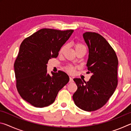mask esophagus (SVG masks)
Segmentation results:
<instances>
[{
	"mask_svg": "<svg viewBox=\"0 0 131 131\" xmlns=\"http://www.w3.org/2000/svg\"><path fill=\"white\" fill-rule=\"evenodd\" d=\"M73 81V77H69V82L70 83H72V82Z\"/></svg>",
	"mask_w": 131,
	"mask_h": 131,
	"instance_id": "1",
	"label": "esophagus"
}]
</instances>
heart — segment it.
Returning a JSON list of instances; mask_svg holds the SVG:
<instances>
[{
  "label": "heart",
  "mask_w": 131,
  "mask_h": 131,
  "mask_svg": "<svg viewBox=\"0 0 131 131\" xmlns=\"http://www.w3.org/2000/svg\"><path fill=\"white\" fill-rule=\"evenodd\" d=\"M67 47H68L67 45H65L63 46V47H62L60 51H59V54H62V53H63L64 52V51L66 49ZM80 48H85V47H84L83 45H82L81 44H77L76 46H75V49L77 50V49H80ZM68 71L70 73H73L74 72V68L72 67V66H69V67L68 68Z\"/></svg>",
  "instance_id": "1"
}]
</instances>
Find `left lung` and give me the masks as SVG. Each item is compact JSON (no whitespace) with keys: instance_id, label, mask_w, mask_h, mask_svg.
Returning <instances> with one entry per match:
<instances>
[{"instance_id":"1","label":"left lung","mask_w":131,"mask_h":131,"mask_svg":"<svg viewBox=\"0 0 131 131\" xmlns=\"http://www.w3.org/2000/svg\"><path fill=\"white\" fill-rule=\"evenodd\" d=\"M83 38L88 48V70L90 80L73 79L77 90L73 95L75 105L81 109L92 112L105 105L117 85L118 58L107 41L95 32H85Z\"/></svg>"}]
</instances>
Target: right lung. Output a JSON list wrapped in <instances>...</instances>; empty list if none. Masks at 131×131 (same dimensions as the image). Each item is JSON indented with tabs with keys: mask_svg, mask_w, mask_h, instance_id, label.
Masks as SVG:
<instances>
[{
	"mask_svg": "<svg viewBox=\"0 0 131 131\" xmlns=\"http://www.w3.org/2000/svg\"><path fill=\"white\" fill-rule=\"evenodd\" d=\"M73 30L41 29L22 42L14 63L17 88L22 98L36 107L54 102L58 93L69 81L66 73H47V64L57 58Z\"/></svg>",
	"mask_w": 131,
	"mask_h": 131,
	"instance_id": "1",
	"label": "right lung"
}]
</instances>
